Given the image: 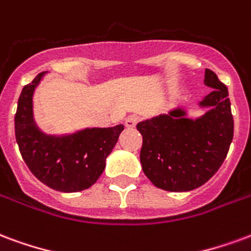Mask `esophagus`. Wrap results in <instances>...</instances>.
<instances>
[{
	"label": "esophagus",
	"mask_w": 251,
	"mask_h": 251,
	"mask_svg": "<svg viewBox=\"0 0 251 251\" xmlns=\"http://www.w3.org/2000/svg\"><path fill=\"white\" fill-rule=\"evenodd\" d=\"M139 120H140V118H139V116H136V115L128 116V118L126 119V127H127V128H135V127H136V124L139 123Z\"/></svg>",
	"instance_id": "1"
}]
</instances>
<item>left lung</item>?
<instances>
[{"mask_svg": "<svg viewBox=\"0 0 251 251\" xmlns=\"http://www.w3.org/2000/svg\"><path fill=\"white\" fill-rule=\"evenodd\" d=\"M204 85L213 91L198 103L206 109L198 118L178 107L136 126L143 136V173L158 188L178 193L201 187L227 155L234 133L227 88L210 69L204 71Z\"/></svg>", "mask_w": 251, "mask_h": 251, "instance_id": "8db88e82", "label": "left lung"}]
</instances>
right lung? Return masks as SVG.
I'll list each match as a JSON object with an SVG mask.
<instances>
[{
  "label": "right lung",
  "instance_id": "right-lung-1",
  "mask_svg": "<svg viewBox=\"0 0 251 251\" xmlns=\"http://www.w3.org/2000/svg\"><path fill=\"white\" fill-rule=\"evenodd\" d=\"M47 72L23 88L14 118L20 152L33 175L61 193H77L98 182L105 159L118 143L123 124L109 128H83L64 135L45 133L33 112V96Z\"/></svg>",
  "mask_w": 251,
  "mask_h": 251
}]
</instances>
